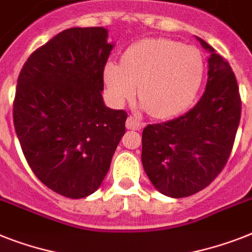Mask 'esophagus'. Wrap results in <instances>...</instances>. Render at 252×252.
Listing matches in <instances>:
<instances>
[{"label": "esophagus", "instance_id": "esophagus-1", "mask_svg": "<svg viewBox=\"0 0 252 252\" xmlns=\"http://www.w3.org/2000/svg\"><path fill=\"white\" fill-rule=\"evenodd\" d=\"M126 127L128 130H140V128L144 127V124L139 121V120H136L135 117H132V116H130L127 118V121H126Z\"/></svg>", "mask_w": 252, "mask_h": 252}]
</instances>
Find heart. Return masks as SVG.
<instances>
[{
  "instance_id": "b5f03b06",
  "label": "heart",
  "mask_w": 252,
  "mask_h": 252,
  "mask_svg": "<svg viewBox=\"0 0 252 252\" xmlns=\"http://www.w3.org/2000/svg\"><path fill=\"white\" fill-rule=\"evenodd\" d=\"M203 77V59L196 47L167 38H148L124 54L122 64L104 66V84L116 105L135 96L156 118H170L190 105Z\"/></svg>"
}]
</instances>
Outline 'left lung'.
Instances as JSON below:
<instances>
[{"mask_svg":"<svg viewBox=\"0 0 252 252\" xmlns=\"http://www.w3.org/2000/svg\"><path fill=\"white\" fill-rule=\"evenodd\" d=\"M209 51L207 84L198 103L180 117L148 125L141 138V162L159 193L192 196L209 186L225 166L241 118V97L232 68L223 56L196 37Z\"/></svg>","mask_w":252,"mask_h":252,"instance_id":"obj_1","label":"left lung"}]
</instances>
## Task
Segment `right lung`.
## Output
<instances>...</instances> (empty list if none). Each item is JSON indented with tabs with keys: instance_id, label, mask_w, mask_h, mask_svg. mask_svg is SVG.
Instances as JSON below:
<instances>
[{
	"instance_id": "1",
	"label": "right lung",
	"mask_w": 252,
	"mask_h": 252,
	"mask_svg": "<svg viewBox=\"0 0 252 252\" xmlns=\"http://www.w3.org/2000/svg\"><path fill=\"white\" fill-rule=\"evenodd\" d=\"M113 47L103 27L65 29L19 74L12 116L23 153L34 175L68 198L100 187L126 130L127 113L101 96Z\"/></svg>"
}]
</instances>
